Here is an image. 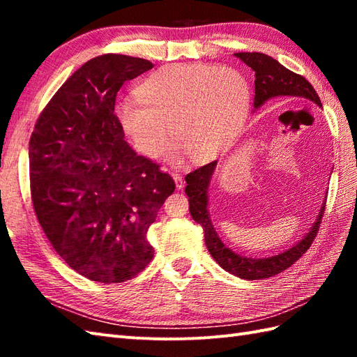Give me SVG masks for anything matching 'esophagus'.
I'll use <instances>...</instances> for the list:
<instances>
[{
	"label": "esophagus",
	"instance_id": "obj_1",
	"mask_svg": "<svg viewBox=\"0 0 357 357\" xmlns=\"http://www.w3.org/2000/svg\"><path fill=\"white\" fill-rule=\"evenodd\" d=\"M172 176H173V179H174V184H176V188H178V190H181V188L184 187V178H183V174L172 173Z\"/></svg>",
	"mask_w": 357,
	"mask_h": 357
}]
</instances>
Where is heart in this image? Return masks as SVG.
<instances>
[{
  "label": "heart",
  "mask_w": 357,
  "mask_h": 357,
  "mask_svg": "<svg viewBox=\"0 0 357 357\" xmlns=\"http://www.w3.org/2000/svg\"><path fill=\"white\" fill-rule=\"evenodd\" d=\"M136 101H121L115 119L128 142L149 159L161 156L170 132L172 159L188 155L210 162L225 153L244 127L252 104L250 81L234 67H161L135 87ZM171 128H168V126Z\"/></svg>",
  "instance_id": "heart-1"
}]
</instances>
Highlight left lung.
I'll list each match as a JSON object with an SVG mask.
<instances>
[{"label": "left lung", "mask_w": 357, "mask_h": 357, "mask_svg": "<svg viewBox=\"0 0 357 357\" xmlns=\"http://www.w3.org/2000/svg\"><path fill=\"white\" fill-rule=\"evenodd\" d=\"M239 58L242 63H245L248 67H252L255 72V107H261V105L268 101L275 100V98H305L316 102L317 105H322L319 96H317L313 86L302 77V75L294 73L288 70L276 59H273L268 55H264L259 52H239L234 55ZM216 161L199 167V169L193 170L185 176V193L188 196V210L196 222L201 224L204 229V238H206V245L208 248L210 255L213 259L221 265L224 270H227L231 275L255 280V279H265L282 273L288 267L299 259L307 250L312 247L313 241L316 238L317 231H319V224L322 219V213L325 210V204L322 206L319 216H317L312 230L307 233V236L291 248L285 250L284 253L264 257V259H253V257H245L233 253L230 248L224 245V242L219 239L216 234L213 224L208 216L207 202H208V184L211 179V174L215 172Z\"/></svg>", "instance_id": "left-lung-1"}]
</instances>
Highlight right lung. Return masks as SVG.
I'll list each match as a JSON object with an SVG mask.
<instances>
[{"instance_id": "obj_1", "label": "right lung", "mask_w": 357, "mask_h": 357, "mask_svg": "<svg viewBox=\"0 0 357 357\" xmlns=\"http://www.w3.org/2000/svg\"><path fill=\"white\" fill-rule=\"evenodd\" d=\"M116 53L90 59L58 89L29 141L30 193L55 252L90 280L118 284L153 259L147 241L174 181L124 141L116 93L150 70Z\"/></svg>"}]
</instances>
